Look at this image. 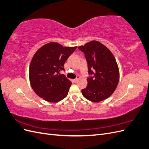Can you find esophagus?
Returning a JSON list of instances; mask_svg holds the SVG:
<instances>
[{
    "label": "esophagus",
    "mask_w": 149,
    "mask_h": 149,
    "mask_svg": "<svg viewBox=\"0 0 149 149\" xmlns=\"http://www.w3.org/2000/svg\"><path fill=\"white\" fill-rule=\"evenodd\" d=\"M79 78H80V77H79V76H78L77 77H76L75 79H73V81H74V82H76V81H78V80Z\"/></svg>",
    "instance_id": "34e87169"
}]
</instances>
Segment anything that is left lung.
<instances>
[{
	"label": "left lung",
	"instance_id": "left-lung-1",
	"mask_svg": "<svg viewBox=\"0 0 149 149\" xmlns=\"http://www.w3.org/2000/svg\"><path fill=\"white\" fill-rule=\"evenodd\" d=\"M84 53L88 63V85L81 90L83 96L94 102L111 96L119 80L118 65L113 54L97 41H91L78 47Z\"/></svg>",
	"mask_w": 149,
	"mask_h": 149
}]
</instances>
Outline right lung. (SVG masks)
Returning a JSON list of instances; mask_svg holds the SVG:
<instances>
[{
    "label": "right lung",
    "instance_id": "obj_1",
    "mask_svg": "<svg viewBox=\"0 0 149 149\" xmlns=\"http://www.w3.org/2000/svg\"><path fill=\"white\" fill-rule=\"evenodd\" d=\"M77 47H63L56 42L44 45L35 53L29 68L31 86L37 95L49 102L64 99L71 82L60 72Z\"/></svg>",
    "mask_w": 149,
    "mask_h": 149
}]
</instances>
